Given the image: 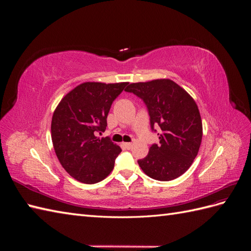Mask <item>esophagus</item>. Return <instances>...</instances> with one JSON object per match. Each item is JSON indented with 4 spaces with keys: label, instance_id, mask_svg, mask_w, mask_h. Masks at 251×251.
Instances as JSON below:
<instances>
[{
    "label": "esophagus",
    "instance_id": "1",
    "mask_svg": "<svg viewBox=\"0 0 251 251\" xmlns=\"http://www.w3.org/2000/svg\"><path fill=\"white\" fill-rule=\"evenodd\" d=\"M121 146H123V148H125L126 150H131L132 147H133V144L130 143V142H124V143H121Z\"/></svg>",
    "mask_w": 251,
    "mask_h": 251
}]
</instances>
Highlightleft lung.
I'll use <instances>...</instances> for the list:
<instances>
[{
  "instance_id": "obj_1",
  "label": "left lung",
  "mask_w": 251,
  "mask_h": 251,
  "mask_svg": "<svg viewBox=\"0 0 251 251\" xmlns=\"http://www.w3.org/2000/svg\"><path fill=\"white\" fill-rule=\"evenodd\" d=\"M125 91L146 104L151 131L160 140L138 160L141 170L158 181L178 178L192 165L201 144L202 121L197 103L171 79L131 83Z\"/></svg>"
}]
</instances>
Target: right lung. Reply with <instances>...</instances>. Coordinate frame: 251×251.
Wrapping results in <instances>:
<instances>
[{
	"instance_id": "right-lung-1",
	"label": "right lung",
	"mask_w": 251,
	"mask_h": 251,
	"mask_svg": "<svg viewBox=\"0 0 251 251\" xmlns=\"http://www.w3.org/2000/svg\"><path fill=\"white\" fill-rule=\"evenodd\" d=\"M127 82H83L60 100L53 113L51 138L55 154L70 176L94 184L112 172L121 149L110 137L98 138L107 127L113 101Z\"/></svg>"
}]
</instances>
